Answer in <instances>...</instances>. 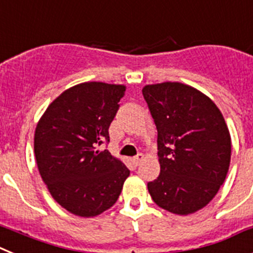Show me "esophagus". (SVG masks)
Instances as JSON below:
<instances>
[{
  "label": "esophagus",
  "instance_id": "1",
  "mask_svg": "<svg viewBox=\"0 0 253 253\" xmlns=\"http://www.w3.org/2000/svg\"><path fill=\"white\" fill-rule=\"evenodd\" d=\"M142 159H144V154H137V155H136V157L132 159V162L135 166H139L140 162H141Z\"/></svg>",
  "mask_w": 253,
  "mask_h": 253
}]
</instances>
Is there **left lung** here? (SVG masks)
Here are the masks:
<instances>
[{"label": "left lung", "instance_id": "1", "mask_svg": "<svg viewBox=\"0 0 253 253\" xmlns=\"http://www.w3.org/2000/svg\"><path fill=\"white\" fill-rule=\"evenodd\" d=\"M158 129L160 174L148 183L154 203L188 215L208 205L225 181L232 142L223 114L209 96L181 83L142 89Z\"/></svg>", "mask_w": 253, "mask_h": 253}]
</instances>
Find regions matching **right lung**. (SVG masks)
<instances>
[{
    "instance_id": "add662e5",
    "label": "right lung",
    "mask_w": 253,
    "mask_h": 253,
    "mask_svg": "<svg viewBox=\"0 0 253 253\" xmlns=\"http://www.w3.org/2000/svg\"><path fill=\"white\" fill-rule=\"evenodd\" d=\"M125 85L83 83L65 90L48 105L34 135L42 179L67 211L90 218L116 204L129 170L108 150V128Z\"/></svg>"
}]
</instances>
